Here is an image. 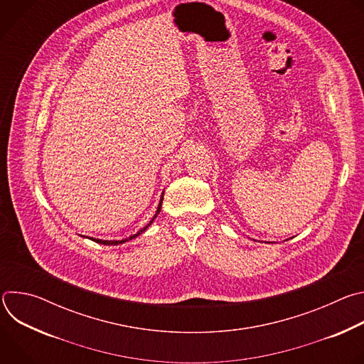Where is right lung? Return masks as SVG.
Masks as SVG:
<instances>
[{"mask_svg":"<svg viewBox=\"0 0 364 364\" xmlns=\"http://www.w3.org/2000/svg\"><path fill=\"white\" fill-rule=\"evenodd\" d=\"M161 203H163V197H161V200H160V204H159V209H157V213H155V216L151 219V222L145 226V228H142L141 230H138L135 235H132V236H129V237H127V239H124V240H100V239H92V240H95V242H97V243H100V245H119V243H124V242H128V240H131V239H134V237H136L138 235H141L142 232H145V229L152 223V220L157 218V215L160 213V210H161Z\"/></svg>","mask_w":364,"mask_h":364,"instance_id":"add662e5","label":"right lung"}]
</instances>
